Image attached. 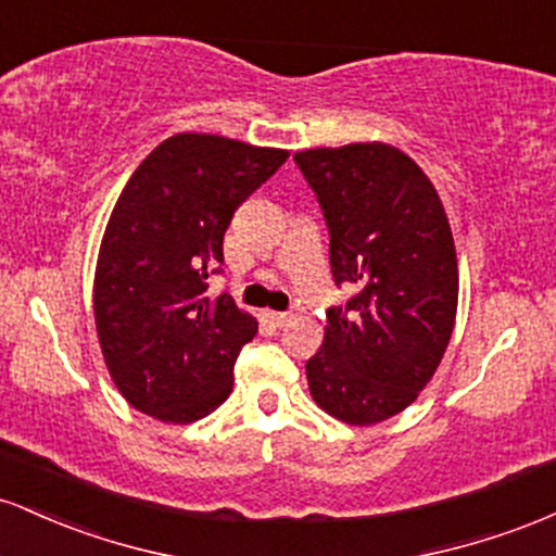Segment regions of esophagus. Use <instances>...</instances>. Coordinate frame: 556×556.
Segmentation results:
<instances>
[{
    "mask_svg": "<svg viewBox=\"0 0 556 556\" xmlns=\"http://www.w3.org/2000/svg\"><path fill=\"white\" fill-rule=\"evenodd\" d=\"M264 316L269 318L271 324H277V327H285V324L292 318V314H282V311H264Z\"/></svg>",
    "mask_w": 556,
    "mask_h": 556,
    "instance_id": "esophagus-1",
    "label": "esophagus"
}]
</instances>
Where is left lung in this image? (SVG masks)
I'll return each instance as SVG.
<instances>
[{
  "label": "left lung",
  "mask_w": 556,
  "mask_h": 556,
  "mask_svg": "<svg viewBox=\"0 0 556 556\" xmlns=\"http://www.w3.org/2000/svg\"><path fill=\"white\" fill-rule=\"evenodd\" d=\"M295 162L327 219L331 277L353 287L305 363L311 394L344 424H381L416 402L455 329L460 279L442 198L387 143L298 151Z\"/></svg>",
  "instance_id": "obj_1"
}]
</instances>
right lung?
I'll return each mask as SVG.
<instances>
[{
    "mask_svg": "<svg viewBox=\"0 0 556 556\" xmlns=\"http://www.w3.org/2000/svg\"><path fill=\"white\" fill-rule=\"evenodd\" d=\"M282 149L177 132L132 172L99 248L93 316L119 394L164 424H193L232 392L256 318L206 298L232 214L287 162Z\"/></svg>",
    "mask_w": 556,
    "mask_h": 556,
    "instance_id": "obj_1",
    "label": "right lung"
}]
</instances>
